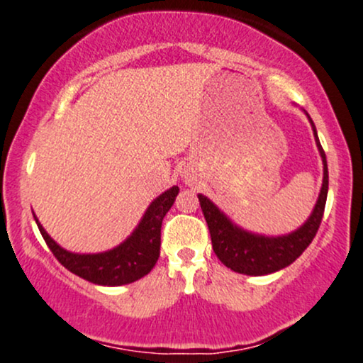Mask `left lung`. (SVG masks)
<instances>
[{
    "instance_id": "1",
    "label": "left lung",
    "mask_w": 363,
    "mask_h": 363,
    "mask_svg": "<svg viewBox=\"0 0 363 363\" xmlns=\"http://www.w3.org/2000/svg\"><path fill=\"white\" fill-rule=\"evenodd\" d=\"M303 114L309 119L319 155L323 158V186H320L314 210L297 230L285 235H262L249 232L232 222L210 198L198 194L199 205L210 228L213 251L216 257L232 272L249 274V277H262V274L280 272L297 259L318 234L328 198V162L311 116L307 114V111H303Z\"/></svg>"
}]
</instances>
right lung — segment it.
I'll return each instance as SVG.
<instances>
[{"instance_id":"1","label":"right lung","mask_w":363,"mask_h":363,"mask_svg":"<svg viewBox=\"0 0 363 363\" xmlns=\"http://www.w3.org/2000/svg\"><path fill=\"white\" fill-rule=\"evenodd\" d=\"M177 193L179 187L172 186L157 196L150 203L135 230L119 245L104 252L82 254L66 251L44 230L35 215L34 218L45 244L68 272L95 285L121 286L140 280L155 266L160 256L162 220L176 201Z\"/></svg>"}]
</instances>
